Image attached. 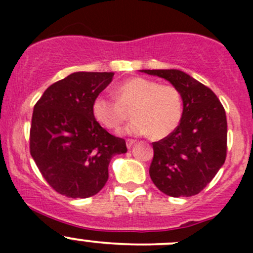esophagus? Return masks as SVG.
Wrapping results in <instances>:
<instances>
[{"label":"esophagus","mask_w":253,"mask_h":253,"mask_svg":"<svg viewBox=\"0 0 253 253\" xmlns=\"http://www.w3.org/2000/svg\"><path fill=\"white\" fill-rule=\"evenodd\" d=\"M134 143H136V141H133V139H128V141L126 142V145H127V148H128V149H131L132 147H133V144Z\"/></svg>","instance_id":"34e87169"}]
</instances>
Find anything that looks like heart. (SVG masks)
<instances>
[{"mask_svg": "<svg viewBox=\"0 0 253 253\" xmlns=\"http://www.w3.org/2000/svg\"><path fill=\"white\" fill-rule=\"evenodd\" d=\"M116 99L100 94L91 105L93 116L103 127L117 131L129 117H133L125 132L132 136L162 139L170 136L180 125L183 101L180 91L171 85L142 77L122 82L116 88Z\"/></svg>", "mask_w": 253, "mask_h": 253, "instance_id": "heart-1", "label": "heart"}]
</instances>
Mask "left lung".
Wrapping results in <instances>:
<instances>
[{
	"mask_svg": "<svg viewBox=\"0 0 253 253\" xmlns=\"http://www.w3.org/2000/svg\"><path fill=\"white\" fill-rule=\"evenodd\" d=\"M167 79L180 91L183 115L177 128L153 143L149 175L163 193L190 197L216 175L226 157L225 110L215 94L180 70H141Z\"/></svg>",
	"mask_w": 253,
	"mask_h": 253,
	"instance_id": "left-lung-1",
	"label": "left lung"
}]
</instances>
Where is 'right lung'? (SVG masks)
<instances>
[{"instance_id":"right-lung-1","label":"right lung","mask_w":253,"mask_h":253,"mask_svg":"<svg viewBox=\"0 0 253 253\" xmlns=\"http://www.w3.org/2000/svg\"><path fill=\"white\" fill-rule=\"evenodd\" d=\"M114 72H75L50 85L34 106L30 154L56 192L71 198L96 195L109 178L112 157L127 152L94 119L93 101Z\"/></svg>"}]
</instances>
